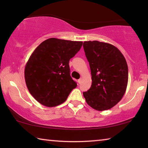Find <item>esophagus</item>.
<instances>
[{
  "mask_svg": "<svg viewBox=\"0 0 148 148\" xmlns=\"http://www.w3.org/2000/svg\"><path fill=\"white\" fill-rule=\"evenodd\" d=\"M77 82H78V84H79L82 82V78H79L78 80H77Z\"/></svg>",
  "mask_w": 148,
  "mask_h": 148,
  "instance_id": "34e87169",
  "label": "esophagus"
}]
</instances>
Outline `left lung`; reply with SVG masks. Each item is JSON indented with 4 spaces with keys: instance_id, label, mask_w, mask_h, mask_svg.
Wrapping results in <instances>:
<instances>
[{
    "instance_id": "obj_1",
    "label": "left lung",
    "mask_w": 148,
    "mask_h": 148,
    "mask_svg": "<svg viewBox=\"0 0 148 148\" xmlns=\"http://www.w3.org/2000/svg\"><path fill=\"white\" fill-rule=\"evenodd\" d=\"M91 69L92 84L83 92L87 103L99 111L106 110L120 101L128 82V66L121 51L113 45L99 41L84 42Z\"/></svg>"
}]
</instances>
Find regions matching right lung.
Segmentation results:
<instances>
[{
    "label": "right lung",
    "mask_w": 148,
    "mask_h": 148,
    "mask_svg": "<svg viewBox=\"0 0 148 148\" xmlns=\"http://www.w3.org/2000/svg\"><path fill=\"white\" fill-rule=\"evenodd\" d=\"M82 44V42L51 38L35 49L25 69V78L30 93L40 103L56 106L63 103L76 88L69 61Z\"/></svg>",
    "instance_id": "right-lung-1"
}]
</instances>
